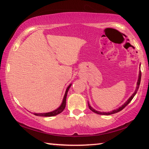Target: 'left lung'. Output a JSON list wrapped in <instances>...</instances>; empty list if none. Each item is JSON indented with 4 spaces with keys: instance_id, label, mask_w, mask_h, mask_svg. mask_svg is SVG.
Listing matches in <instances>:
<instances>
[{
    "instance_id": "1",
    "label": "left lung",
    "mask_w": 149,
    "mask_h": 149,
    "mask_svg": "<svg viewBox=\"0 0 149 149\" xmlns=\"http://www.w3.org/2000/svg\"><path fill=\"white\" fill-rule=\"evenodd\" d=\"M141 70L139 71V79H138V81H137V88H136V90H135V91L134 92V93H133V94L132 95V97H131L129 99H128L127 101L125 102V103H124V104H123L122 107H120L119 108H118V109H116V110H113L112 112H99V111H97V110H95V109H93V108L91 107L90 106V104H89V102H88V106H89V109L91 110V111H93V112H95V113H96V114H100V115H110V114H116V113H117V112H120V111H121V110H122L123 108H124L126 106H127L128 104H129V103L132 101V100L133 99V97H135V95H136V93H137V91H138V89H139V85H140V83H141Z\"/></svg>"
}]
</instances>
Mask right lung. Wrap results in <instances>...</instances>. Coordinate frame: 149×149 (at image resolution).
<instances>
[{
    "label": "right lung",
    "instance_id": "obj_1",
    "mask_svg": "<svg viewBox=\"0 0 149 149\" xmlns=\"http://www.w3.org/2000/svg\"><path fill=\"white\" fill-rule=\"evenodd\" d=\"M70 87H71V85H70L68 87L66 91H65V95H64V99H63V101H62V104L60 105V107L58 108V109L55 110L54 111H52V112H50L43 113V114H35V113L34 114L35 116H45V117H47V116H56L58 114H60V113H61L62 111L64 110V108L65 107V102H66V97H67L68 91V90H69Z\"/></svg>",
    "mask_w": 149,
    "mask_h": 149
}]
</instances>
